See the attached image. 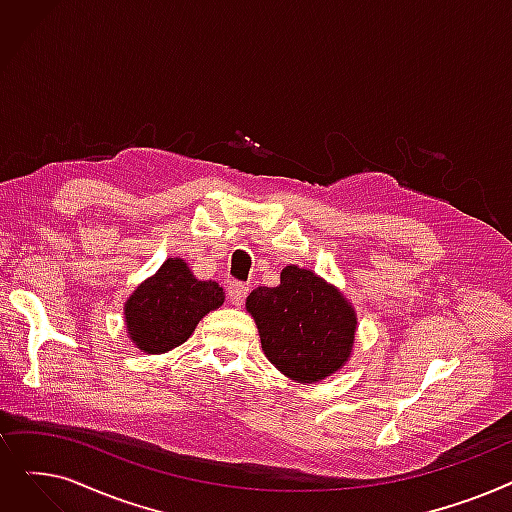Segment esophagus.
Returning a JSON list of instances; mask_svg holds the SVG:
<instances>
[{"label": "esophagus", "instance_id": "obj_1", "mask_svg": "<svg viewBox=\"0 0 512 512\" xmlns=\"http://www.w3.org/2000/svg\"><path fill=\"white\" fill-rule=\"evenodd\" d=\"M247 293H249V286L242 284V282H230L228 286V299L232 301V305H242L244 299H247Z\"/></svg>", "mask_w": 512, "mask_h": 512}]
</instances>
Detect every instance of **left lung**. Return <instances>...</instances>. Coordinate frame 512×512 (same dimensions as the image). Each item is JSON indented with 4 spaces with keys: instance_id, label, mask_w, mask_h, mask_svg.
Returning a JSON list of instances; mask_svg holds the SVG:
<instances>
[{
    "instance_id": "1",
    "label": "left lung",
    "mask_w": 512,
    "mask_h": 512,
    "mask_svg": "<svg viewBox=\"0 0 512 512\" xmlns=\"http://www.w3.org/2000/svg\"><path fill=\"white\" fill-rule=\"evenodd\" d=\"M265 358L297 383H318L345 366L358 318L339 288L311 270L286 265L278 286L247 297Z\"/></svg>"
}]
</instances>
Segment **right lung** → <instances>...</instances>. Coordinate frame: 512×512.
Listing matches in <instances>:
<instances>
[{
	"label": "right lung",
	"instance_id": "obj_1",
	"mask_svg": "<svg viewBox=\"0 0 512 512\" xmlns=\"http://www.w3.org/2000/svg\"><path fill=\"white\" fill-rule=\"evenodd\" d=\"M226 295L213 280H198L184 259H167L125 303L131 343L146 353H165L186 343L196 324L224 303Z\"/></svg>",
	"mask_w": 512,
	"mask_h": 512
}]
</instances>
